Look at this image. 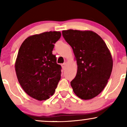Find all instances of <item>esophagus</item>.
<instances>
[{
	"instance_id": "esophagus-1",
	"label": "esophagus",
	"mask_w": 127,
	"mask_h": 127,
	"mask_svg": "<svg viewBox=\"0 0 127 127\" xmlns=\"http://www.w3.org/2000/svg\"><path fill=\"white\" fill-rule=\"evenodd\" d=\"M66 63H64V64H62V65H61V66H62V69H65V66H66Z\"/></svg>"
}]
</instances>
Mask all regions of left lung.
<instances>
[{
	"label": "left lung",
	"mask_w": 127,
	"mask_h": 127,
	"mask_svg": "<svg viewBox=\"0 0 127 127\" xmlns=\"http://www.w3.org/2000/svg\"><path fill=\"white\" fill-rule=\"evenodd\" d=\"M62 36L72 47L77 72L70 82L74 94L82 99L96 96L106 86L113 68L110 52L103 40L91 31L69 29Z\"/></svg>",
	"instance_id": "obj_1"
}]
</instances>
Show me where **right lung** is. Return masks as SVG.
Masks as SVG:
<instances>
[{"label": "right lung", "instance_id": "1", "mask_svg": "<svg viewBox=\"0 0 127 127\" xmlns=\"http://www.w3.org/2000/svg\"><path fill=\"white\" fill-rule=\"evenodd\" d=\"M61 36L56 31L31 36L19 49L15 64L17 79L24 91L35 99L49 98L61 79V66L53 54Z\"/></svg>", "mask_w": 127, "mask_h": 127}]
</instances>
